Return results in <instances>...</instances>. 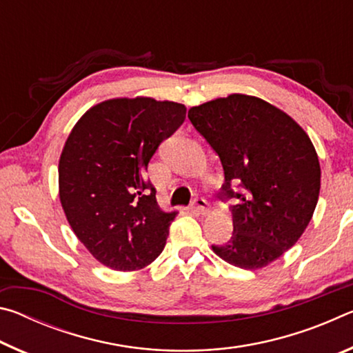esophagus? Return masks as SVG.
<instances>
[{
    "label": "esophagus",
    "mask_w": 353,
    "mask_h": 353,
    "mask_svg": "<svg viewBox=\"0 0 353 353\" xmlns=\"http://www.w3.org/2000/svg\"><path fill=\"white\" fill-rule=\"evenodd\" d=\"M191 207H193L194 210L198 212V213H201V214H207L208 210H210V208H208L207 201L204 198H196L193 201V204H191Z\"/></svg>",
    "instance_id": "34e87169"
}]
</instances>
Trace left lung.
Returning <instances> with one entry per match:
<instances>
[{
    "instance_id": "1",
    "label": "left lung",
    "mask_w": 353,
    "mask_h": 353,
    "mask_svg": "<svg viewBox=\"0 0 353 353\" xmlns=\"http://www.w3.org/2000/svg\"><path fill=\"white\" fill-rule=\"evenodd\" d=\"M188 118L223 165L221 199H234V234L213 252L241 270L268 266L294 246L318 204L312 140L276 105L241 93L191 107Z\"/></svg>"
}]
</instances>
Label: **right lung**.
<instances>
[{"label":"right lung","mask_w":353,"mask_h":353,"mask_svg":"<svg viewBox=\"0 0 353 353\" xmlns=\"http://www.w3.org/2000/svg\"><path fill=\"white\" fill-rule=\"evenodd\" d=\"M183 104L117 98L74 124L59 160V198L71 229L94 259L137 271L162 254L177 212H163L146 179L160 143L185 121Z\"/></svg>","instance_id":"obj_1"}]
</instances>
